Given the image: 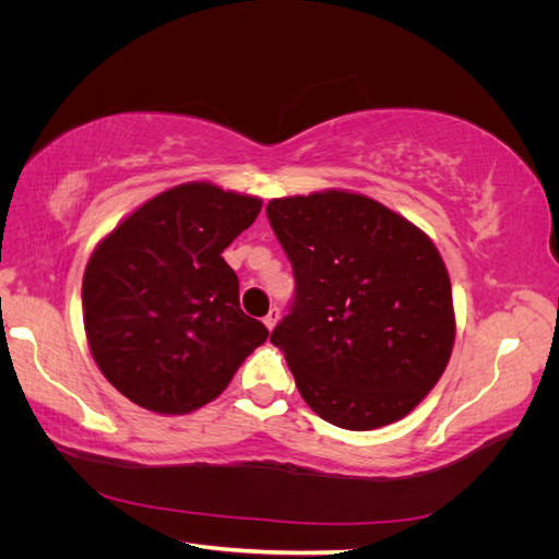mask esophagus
Segmentation results:
<instances>
[{
	"mask_svg": "<svg viewBox=\"0 0 559 559\" xmlns=\"http://www.w3.org/2000/svg\"><path fill=\"white\" fill-rule=\"evenodd\" d=\"M277 321H280V310L270 308V312L263 317V324L267 326V331H273L277 326Z\"/></svg>",
	"mask_w": 559,
	"mask_h": 559,
	"instance_id": "esophagus-1",
	"label": "esophagus"
}]
</instances>
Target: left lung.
Segmentation results:
<instances>
[{
  "instance_id": "1",
  "label": "left lung",
  "mask_w": 559,
  "mask_h": 559,
  "mask_svg": "<svg viewBox=\"0 0 559 559\" xmlns=\"http://www.w3.org/2000/svg\"><path fill=\"white\" fill-rule=\"evenodd\" d=\"M296 275V302L270 335L300 396L331 425L403 419L441 380L456 319L429 235L382 202L326 189L267 202Z\"/></svg>"
}]
</instances>
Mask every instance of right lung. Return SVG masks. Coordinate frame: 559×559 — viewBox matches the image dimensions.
Wrapping results in <instances>:
<instances>
[{
  "label": "right lung",
  "mask_w": 559,
  "mask_h": 559,
  "mask_svg": "<svg viewBox=\"0 0 559 559\" xmlns=\"http://www.w3.org/2000/svg\"><path fill=\"white\" fill-rule=\"evenodd\" d=\"M263 200L186 181L148 198L93 249L83 273V326L103 376L140 408L189 415L230 384L267 341L240 310L224 249Z\"/></svg>",
  "instance_id": "add662e5"
}]
</instances>
